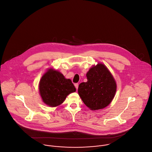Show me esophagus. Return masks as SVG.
<instances>
[{
  "mask_svg": "<svg viewBox=\"0 0 152 152\" xmlns=\"http://www.w3.org/2000/svg\"><path fill=\"white\" fill-rule=\"evenodd\" d=\"M75 88H76V89L77 90L78 87H79V84H78V83H75Z\"/></svg>",
  "mask_w": 152,
  "mask_h": 152,
  "instance_id": "34e87169",
  "label": "esophagus"
}]
</instances>
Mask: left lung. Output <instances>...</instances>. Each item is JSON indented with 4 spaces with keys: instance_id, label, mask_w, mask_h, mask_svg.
<instances>
[{
    "instance_id": "obj_1",
    "label": "left lung",
    "mask_w": 152,
    "mask_h": 152,
    "mask_svg": "<svg viewBox=\"0 0 152 152\" xmlns=\"http://www.w3.org/2000/svg\"><path fill=\"white\" fill-rule=\"evenodd\" d=\"M86 76L88 82L79 85L80 97L91 110L104 108L110 103L116 93V83L113 77L102 63L91 68Z\"/></svg>"
}]
</instances>
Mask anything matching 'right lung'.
Wrapping results in <instances>:
<instances>
[{"mask_svg": "<svg viewBox=\"0 0 152 152\" xmlns=\"http://www.w3.org/2000/svg\"><path fill=\"white\" fill-rule=\"evenodd\" d=\"M76 91L71 80L66 79L60 72L49 69L39 83V91L45 103L55 107L60 105L68 94Z\"/></svg>", "mask_w": 152, "mask_h": 152, "instance_id": "right-lung-1", "label": "right lung"}]
</instances>
